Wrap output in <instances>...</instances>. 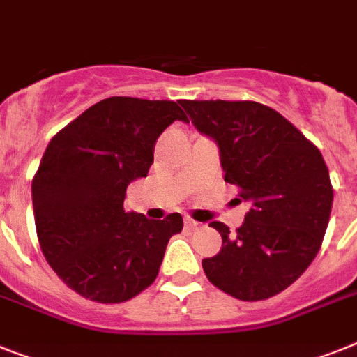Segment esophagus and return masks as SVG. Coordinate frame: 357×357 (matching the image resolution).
I'll return each mask as SVG.
<instances>
[{
	"label": "esophagus",
	"instance_id": "34e87169",
	"mask_svg": "<svg viewBox=\"0 0 357 357\" xmlns=\"http://www.w3.org/2000/svg\"><path fill=\"white\" fill-rule=\"evenodd\" d=\"M185 227H187V229H197V227H202V223H197V221L187 218V220H185Z\"/></svg>",
	"mask_w": 357,
	"mask_h": 357
}]
</instances>
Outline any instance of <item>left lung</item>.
I'll use <instances>...</instances> for the list:
<instances>
[{"instance_id": "8db88e82", "label": "left lung", "mask_w": 357, "mask_h": 357, "mask_svg": "<svg viewBox=\"0 0 357 357\" xmlns=\"http://www.w3.org/2000/svg\"><path fill=\"white\" fill-rule=\"evenodd\" d=\"M192 125L220 146L225 181L250 203L243 225L212 221L221 250L205 257L212 285L241 301L280 294L321 247L334 190L321 152L298 128L256 101L181 100Z\"/></svg>"}]
</instances>
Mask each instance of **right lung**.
Masks as SVG:
<instances>
[{
	"instance_id": "right-lung-1",
	"label": "right lung",
	"mask_w": 357,
	"mask_h": 357,
	"mask_svg": "<svg viewBox=\"0 0 357 357\" xmlns=\"http://www.w3.org/2000/svg\"><path fill=\"white\" fill-rule=\"evenodd\" d=\"M188 121L176 101L114 96L92 105L50 139L32 179L45 259L68 289L123 303L154 283L178 212L149 220L123 208L130 181L146 178L160 134Z\"/></svg>"
}]
</instances>
